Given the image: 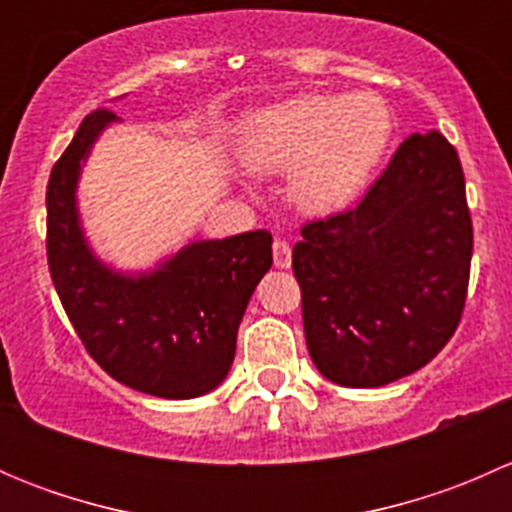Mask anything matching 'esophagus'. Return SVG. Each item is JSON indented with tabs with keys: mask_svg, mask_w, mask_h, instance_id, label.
Returning <instances> with one entry per match:
<instances>
[{
	"mask_svg": "<svg viewBox=\"0 0 512 512\" xmlns=\"http://www.w3.org/2000/svg\"><path fill=\"white\" fill-rule=\"evenodd\" d=\"M272 257H275V267L287 270L292 265V247L285 240H275L272 242Z\"/></svg>",
	"mask_w": 512,
	"mask_h": 512,
	"instance_id": "esophagus-1",
	"label": "esophagus"
}]
</instances>
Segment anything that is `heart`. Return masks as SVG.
<instances>
[{"label":"heart","mask_w":512,"mask_h":512,"mask_svg":"<svg viewBox=\"0 0 512 512\" xmlns=\"http://www.w3.org/2000/svg\"><path fill=\"white\" fill-rule=\"evenodd\" d=\"M396 121L376 94H309L250 113L240 158L250 173H285L287 198L309 215H329L361 198L389 153Z\"/></svg>","instance_id":"b5f03b06"}]
</instances>
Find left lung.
Wrapping results in <instances>:
<instances>
[{
  "label": "left lung",
  "mask_w": 512,
  "mask_h": 512,
  "mask_svg": "<svg viewBox=\"0 0 512 512\" xmlns=\"http://www.w3.org/2000/svg\"><path fill=\"white\" fill-rule=\"evenodd\" d=\"M471 255L458 153L438 131L414 133L354 210L304 225L294 245L319 374L376 389L426 366L456 332Z\"/></svg>",
  "instance_id": "obj_1"
}]
</instances>
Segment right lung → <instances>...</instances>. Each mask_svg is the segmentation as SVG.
Returning <instances> with one entry per match:
<instances>
[{
    "mask_svg": "<svg viewBox=\"0 0 512 512\" xmlns=\"http://www.w3.org/2000/svg\"><path fill=\"white\" fill-rule=\"evenodd\" d=\"M121 123L89 113L46 188L51 280L84 347L106 374L158 399H195L230 374L237 329L257 282L272 267V235L193 240L148 270H118L86 237L79 180L96 141Z\"/></svg>",
    "mask_w": 512,
    "mask_h": 512,
    "instance_id": "obj_1",
    "label": "right lung"
}]
</instances>
